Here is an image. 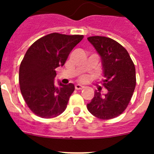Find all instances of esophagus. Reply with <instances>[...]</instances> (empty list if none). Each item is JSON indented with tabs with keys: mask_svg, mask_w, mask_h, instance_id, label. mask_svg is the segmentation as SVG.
Wrapping results in <instances>:
<instances>
[{
	"mask_svg": "<svg viewBox=\"0 0 154 154\" xmlns=\"http://www.w3.org/2000/svg\"><path fill=\"white\" fill-rule=\"evenodd\" d=\"M75 90H82V89L84 88V86L80 84H76L75 86Z\"/></svg>",
	"mask_w": 154,
	"mask_h": 154,
	"instance_id": "34e87169",
	"label": "esophagus"
}]
</instances>
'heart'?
Returning <instances> with one entry per match:
<instances>
[{
	"mask_svg": "<svg viewBox=\"0 0 154 154\" xmlns=\"http://www.w3.org/2000/svg\"><path fill=\"white\" fill-rule=\"evenodd\" d=\"M81 80H82V81H86V77H82V78L81 79Z\"/></svg>",
	"mask_w": 154,
	"mask_h": 154,
	"instance_id": "1",
	"label": "heart"
}]
</instances>
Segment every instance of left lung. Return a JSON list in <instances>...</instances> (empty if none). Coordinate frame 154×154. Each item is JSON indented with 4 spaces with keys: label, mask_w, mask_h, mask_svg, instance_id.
<instances>
[{
    "label": "left lung",
    "mask_w": 154,
    "mask_h": 154,
    "mask_svg": "<svg viewBox=\"0 0 154 154\" xmlns=\"http://www.w3.org/2000/svg\"><path fill=\"white\" fill-rule=\"evenodd\" d=\"M87 39L101 57L102 84L108 90L105 95L95 91L87 109L99 119L110 120L123 113L130 102L136 85L135 67L125 48L113 39L102 36Z\"/></svg>",
    "instance_id": "1"
}]
</instances>
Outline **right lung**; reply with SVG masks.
Segmentation results:
<instances>
[{"label": "right lung", "instance_id": "add662e5", "mask_svg": "<svg viewBox=\"0 0 154 154\" xmlns=\"http://www.w3.org/2000/svg\"><path fill=\"white\" fill-rule=\"evenodd\" d=\"M83 35L52 33L38 39L27 49L20 63V91L29 109L38 116L49 119L60 115L75 91L72 83L54 84L56 68L63 66Z\"/></svg>", "mask_w": 154, "mask_h": 154}]
</instances>
